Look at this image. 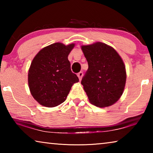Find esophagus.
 <instances>
[{
    "label": "esophagus",
    "mask_w": 153,
    "mask_h": 153,
    "mask_svg": "<svg viewBox=\"0 0 153 153\" xmlns=\"http://www.w3.org/2000/svg\"><path fill=\"white\" fill-rule=\"evenodd\" d=\"M83 76V72L82 71H80L79 72L78 74H77V77H78V78L79 80L82 79V77Z\"/></svg>",
    "instance_id": "1"
}]
</instances>
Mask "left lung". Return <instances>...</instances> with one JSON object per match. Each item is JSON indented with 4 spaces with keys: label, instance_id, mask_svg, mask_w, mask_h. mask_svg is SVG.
Instances as JSON below:
<instances>
[{
    "label": "left lung",
    "instance_id": "8db88e82",
    "mask_svg": "<svg viewBox=\"0 0 153 153\" xmlns=\"http://www.w3.org/2000/svg\"><path fill=\"white\" fill-rule=\"evenodd\" d=\"M81 48L88 64L81 84L90 102L101 108L115 104L126 86V71L122 59L113 47L100 42Z\"/></svg>",
    "mask_w": 153,
    "mask_h": 153
}]
</instances>
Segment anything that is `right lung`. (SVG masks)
<instances>
[{
    "instance_id": "1",
    "label": "right lung",
    "mask_w": 153,
    "mask_h": 153,
    "mask_svg": "<svg viewBox=\"0 0 153 153\" xmlns=\"http://www.w3.org/2000/svg\"><path fill=\"white\" fill-rule=\"evenodd\" d=\"M75 46L56 42L46 46L33 59L28 71V86L40 105L54 107L66 100L71 86L79 82L72 73L68 55Z\"/></svg>"
}]
</instances>
